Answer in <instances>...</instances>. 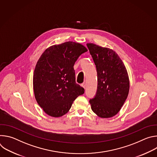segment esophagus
I'll return each instance as SVG.
<instances>
[{"instance_id":"obj_1","label":"esophagus","mask_w":157,"mask_h":157,"mask_svg":"<svg viewBox=\"0 0 157 157\" xmlns=\"http://www.w3.org/2000/svg\"><path fill=\"white\" fill-rule=\"evenodd\" d=\"M81 86H82V87L83 88L86 89V82H83V83L81 84Z\"/></svg>"}]
</instances>
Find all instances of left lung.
Here are the masks:
<instances>
[{"mask_svg": "<svg viewBox=\"0 0 157 157\" xmlns=\"http://www.w3.org/2000/svg\"><path fill=\"white\" fill-rule=\"evenodd\" d=\"M86 44L98 73L97 93L89 103L99 117H112L120 111L128 96L130 83L127 71L113 50L94 43Z\"/></svg>", "mask_w": 157, "mask_h": 157, "instance_id": "obj_1", "label": "left lung"}]
</instances>
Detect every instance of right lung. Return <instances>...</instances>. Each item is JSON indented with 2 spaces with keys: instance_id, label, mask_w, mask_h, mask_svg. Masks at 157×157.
<instances>
[{
  "instance_id": "right-lung-1",
  "label": "right lung",
  "mask_w": 157,
  "mask_h": 157,
  "mask_svg": "<svg viewBox=\"0 0 157 157\" xmlns=\"http://www.w3.org/2000/svg\"><path fill=\"white\" fill-rule=\"evenodd\" d=\"M87 49L82 44L67 41L45 50L35 66L33 86L35 99L44 113L59 117L70 110L73 101L84 94L76 83L74 64Z\"/></svg>"
}]
</instances>
